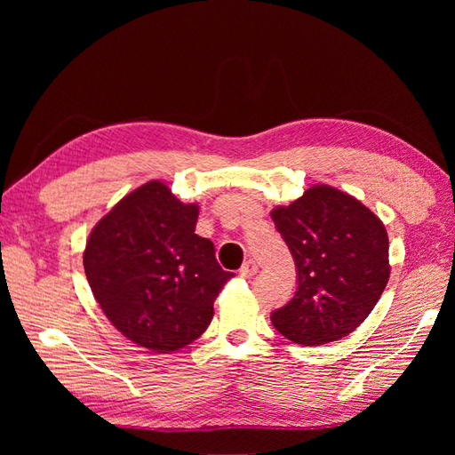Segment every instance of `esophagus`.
<instances>
[{
    "mask_svg": "<svg viewBox=\"0 0 455 455\" xmlns=\"http://www.w3.org/2000/svg\"><path fill=\"white\" fill-rule=\"evenodd\" d=\"M258 273V266L254 264L252 259H249V261H244L243 264V267L239 269V275L241 277H244V279H251V277H254V275Z\"/></svg>",
    "mask_w": 455,
    "mask_h": 455,
    "instance_id": "1",
    "label": "esophagus"
}]
</instances>
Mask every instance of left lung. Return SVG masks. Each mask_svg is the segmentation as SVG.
I'll list each match as a JSON object with an SVG mask.
<instances>
[{
  "instance_id": "8db88e82",
  "label": "left lung",
  "mask_w": 455,
  "mask_h": 455,
  "mask_svg": "<svg viewBox=\"0 0 455 455\" xmlns=\"http://www.w3.org/2000/svg\"><path fill=\"white\" fill-rule=\"evenodd\" d=\"M291 251L298 286L271 313L279 332L299 346H324L351 334L389 281V237L381 220L343 191L313 186L271 211Z\"/></svg>"
}]
</instances>
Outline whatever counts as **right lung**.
<instances>
[{"label": "right lung", "instance_id": "obj_1", "mask_svg": "<svg viewBox=\"0 0 455 455\" xmlns=\"http://www.w3.org/2000/svg\"><path fill=\"white\" fill-rule=\"evenodd\" d=\"M197 204H184L159 180L123 197L91 231L84 267L94 299L119 332L154 353L197 339L233 273L212 241L199 237Z\"/></svg>", "mask_w": 455, "mask_h": 455}]
</instances>
